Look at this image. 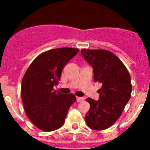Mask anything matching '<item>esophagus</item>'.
<instances>
[{
  "mask_svg": "<svg viewBox=\"0 0 150 150\" xmlns=\"http://www.w3.org/2000/svg\"><path fill=\"white\" fill-rule=\"evenodd\" d=\"M84 100V98H82V97H76V101L77 102H81Z\"/></svg>",
  "mask_w": 150,
  "mask_h": 150,
  "instance_id": "1",
  "label": "esophagus"
}]
</instances>
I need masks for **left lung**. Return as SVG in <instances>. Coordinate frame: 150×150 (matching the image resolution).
I'll return each mask as SVG.
<instances>
[{
    "label": "left lung",
    "instance_id": "left-lung-1",
    "mask_svg": "<svg viewBox=\"0 0 150 150\" xmlns=\"http://www.w3.org/2000/svg\"><path fill=\"white\" fill-rule=\"evenodd\" d=\"M81 52L93 67L95 82L102 84L98 100L86 98L90 109L86 122L91 129H107L117 121L131 98V76L121 60L108 50L83 49Z\"/></svg>",
    "mask_w": 150,
    "mask_h": 150
}]
</instances>
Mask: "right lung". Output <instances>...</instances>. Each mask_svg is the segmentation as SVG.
I'll list each match as a JSON object with an SVG mask.
<instances>
[{
  "instance_id": "1",
  "label": "right lung",
  "mask_w": 150,
  "mask_h": 150,
  "mask_svg": "<svg viewBox=\"0 0 150 150\" xmlns=\"http://www.w3.org/2000/svg\"><path fill=\"white\" fill-rule=\"evenodd\" d=\"M78 52L67 47L44 52L24 75L21 91L24 109L30 121L43 132L61 128L69 108L76 100L74 94L64 95L53 87L59 84L64 67Z\"/></svg>"
}]
</instances>
